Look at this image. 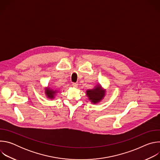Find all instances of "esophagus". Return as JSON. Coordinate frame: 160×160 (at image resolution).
<instances>
[{
  "label": "esophagus",
  "mask_w": 160,
  "mask_h": 160,
  "mask_svg": "<svg viewBox=\"0 0 160 160\" xmlns=\"http://www.w3.org/2000/svg\"><path fill=\"white\" fill-rule=\"evenodd\" d=\"M72 85H73V87H75V88H77V87H78V84L76 83H73L72 84Z\"/></svg>",
  "instance_id": "1"
}]
</instances>
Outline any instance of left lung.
<instances>
[{"label": "left lung", "mask_w": 160, "mask_h": 160, "mask_svg": "<svg viewBox=\"0 0 160 160\" xmlns=\"http://www.w3.org/2000/svg\"><path fill=\"white\" fill-rule=\"evenodd\" d=\"M106 94V90L101 84H97L92 89L86 91V95L88 100L92 104H98L103 100Z\"/></svg>", "instance_id": "8db88e82"}]
</instances>
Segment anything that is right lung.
I'll return each mask as SVG.
<instances>
[{"mask_svg": "<svg viewBox=\"0 0 160 160\" xmlns=\"http://www.w3.org/2000/svg\"><path fill=\"white\" fill-rule=\"evenodd\" d=\"M44 90L45 96L51 99H54L56 98L57 93L59 92V90L58 89L51 88L49 86H48L47 87H45Z\"/></svg>", "mask_w": 160, "mask_h": 160, "instance_id": "add662e5", "label": "right lung"}]
</instances>
